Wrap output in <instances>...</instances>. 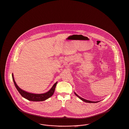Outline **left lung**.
I'll list each match as a JSON object with an SVG mask.
<instances>
[{
	"instance_id": "1",
	"label": "left lung",
	"mask_w": 129,
	"mask_h": 129,
	"mask_svg": "<svg viewBox=\"0 0 129 129\" xmlns=\"http://www.w3.org/2000/svg\"><path fill=\"white\" fill-rule=\"evenodd\" d=\"M74 93H75V94L78 98H79L81 100H82V101H83V102H84L88 103H98V102H99V101H98V102H92V101H88V100H85V99H83V98L80 97V96H79V95H78L75 92H74Z\"/></svg>"
}]
</instances>
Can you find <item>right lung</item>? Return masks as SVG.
<instances>
[{
	"label": "right lung",
	"instance_id": "1",
	"mask_svg": "<svg viewBox=\"0 0 129 129\" xmlns=\"http://www.w3.org/2000/svg\"><path fill=\"white\" fill-rule=\"evenodd\" d=\"M12 80L13 81L14 85L17 89V91L19 92V93L20 94V95L25 99L33 102H42L45 101L50 98L52 96V95L54 94V92L55 90L56 86L57 83V82H56L52 86V87L49 90L48 92L44 93H41V94H35V93H29L28 92H26L24 90H23L21 88H20L16 84L13 77V75L12 74Z\"/></svg>",
	"mask_w": 129,
	"mask_h": 129
}]
</instances>
